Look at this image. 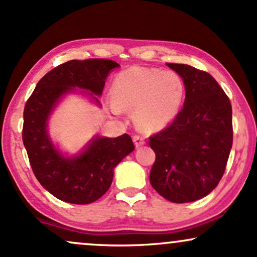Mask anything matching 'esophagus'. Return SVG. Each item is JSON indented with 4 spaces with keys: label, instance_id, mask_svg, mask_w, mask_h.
Here are the masks:
<instances>
[{
    "label": "esophagus",
    "instance_id": "1",
    "mask_svg": "<svg viewBox=\"0 0 257 257\" xmlns=\"http://www.w3.org/2000/svg\"><path fill=\"white\" fill-rule=\"evenodd\" d=\"M133 140H134V144L137 147L143 146L144 144H145V138L140 137V135H134V137H133Z\"/></svg>",
    "mask_w": 257,
    "mask_h": 257
}]
</instances>
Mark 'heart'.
Returning <instances> with one entry per match:
<instances>
[{"mask_svg": "<svg viewBox=\"0 0 257 257\" xmlns=\"http://www.w3.org/2000/svg\"><path fill=\"white\" fill-rule=\"evenodd\" d=\"M111 102L113 113L134 110L135 120L143 131H158L172 122L181 107L185 83L174 71L134 66L114 79Z\"/></svg>", "mask_w": 257, "mask_h": 257, "instance_id": "b5f03b06", "label": "heart"}]
</instances>
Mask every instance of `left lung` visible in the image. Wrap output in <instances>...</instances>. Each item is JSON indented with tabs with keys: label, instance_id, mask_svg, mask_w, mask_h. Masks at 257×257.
Instances as JSON below:
<instances>
[{
	"label": "left lung",
	"instance_id": "obj_1",
	"mask_svg": "<svg viewBox=\"0 0 257 257\" xmlns=\"http://www.w3.org/2000/svg\"><path fill=\"white\" fill-rule=\"evenodd\" d=\"M182 77L184 107L163 131L150 137L156 153L150 182L173 203L198 200L219 185L233 143L232 106L208 72L167 64Z\"/></svg>",
	"mask_w": 257,
	"mask_h": 257
}]
</instances>
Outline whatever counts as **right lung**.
Returning <instances> with one entry per match:
<instances>
[{
  "mask_svg": "<svg viewBox=\"0 0 257 257\" xmlns=\"http://www.w3.org/2000/svg\"><path fill=\"white\" fill-rule=\"evenodd\" d=\"M119 65L110 59L70 60L40 79L24 107L23 143L40 184L63 202L89 204L107 192L113 168L135 149L132 138H95L77 157L65 158L47 134V118L61 95L73 87L100 95L108 72ZM96 100V98H94Z\"/></svg>",
  "mask_w": 257,
  "mask_h": 257,
  "instance_id": "right-lung-1",
  "label": "right lung"
}]
</instances>
